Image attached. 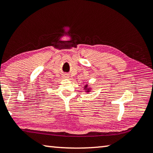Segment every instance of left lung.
Instances as JSON below:
<instances>
[{
	"instance_id": "obj_1",
	"label": "left lung",
	"mask_w": 153,
	"mask_h": 153,
	"mask_svg": "<svg viewBox=\"0 0 153 153\" xmlns=\"http://www.w3.org/2000/svg\"><path fill=\"white\" fill-rule=\"evenodd\" d=\"M91 89H92V88L88 86V84H86V85L84 87V91H85L87 93H89L91 91Z\"/></svg>"
}]
</instances>
